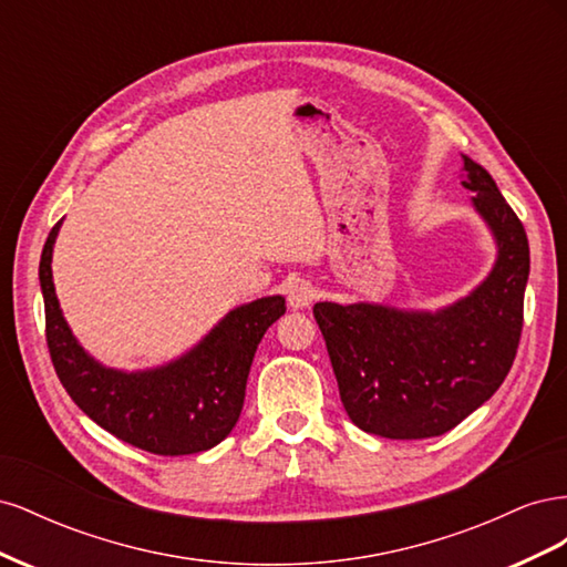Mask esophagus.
I'll use <instances>...</instances> for the list:
<instances>
[{"label": "esophagus", "mask_w": 567, "mask_h": 567, "mask_svg": "<svg viewBox=\"0 0 567 567\" xmlns=\"http://www.w3.org/2000/svg\"><path fill=\"white\" fill-rule=\"evenodd\" d=\"M315 296H317L315 286L305 279H298L288 286V305L293 307V310H305V307H310Z\"/></svg>", "instance_id": "obj_1"}]
</instances>
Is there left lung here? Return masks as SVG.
<instances>
[{
  "label": "left lung",
  "mask_w": 567,
  "mask_h": 567,
  "mask_svg": "<svg viewBox=\"0 0 567 567\" xmlns=\"http://www.w3.org/2000/svg\"><path fill=\"white\" fill-rule=\"evenodd\" d=\"M473 205L499 257L487 281L437 315L317 302L340 400L357 427L390 440L452 431L499 390L518 352L529 274L527 234L483 165L463 156Z\"/></svg>",
  "instance_id": "1"
}]
</instances>
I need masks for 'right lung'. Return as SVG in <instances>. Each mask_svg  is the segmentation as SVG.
I'll use <instances>...</instances> for the list:
<instances>
[{"mask_svg":"<svg viewBox=\"0 0 567 567\" xmlns=\"http://www.w3.org/2000/svg\"><path fill=\"white\" fill-rule=\"evenodd\" d=\"M61 221L49 231L40 260L47 348L73 402L104 431L158 456H184L215 447L241 416L257 346L286 312L281 296L255 300L221 319L198 348L177 362L123 373L96 364L61 315L51 281V250Z\"/></svg>","mask_w":567,"mask_h":567,"instance_id":"obj_1","label":"right lung"}]
</instances>
